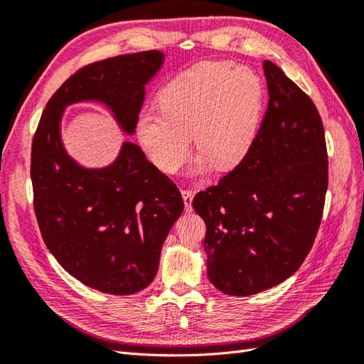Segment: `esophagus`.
<instances>
[{
	"label": "esophagus",
	"mask_w": 364,
	"mask_h": 364,
	"mask_svg": "<svg viewBox=\"0 0 364 364\" xmlns=\"http://www.w3.org/2000/svg\"><path fill=\"white\" fill-rule=\"evenodd\" d=\"M182 198H183V203H185V212H191L193 207V198H195V191L190 190V188H183L182 190Z\"/></svg>",
	"instance_id": "34e87169"
}]
</instances>
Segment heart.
I'll return each mask as SVG.
<instances>
[{
  "instance_id": "b5f03b06",
  "label": "heart",
  "mask_w": 364,
  "mask_h": 364,
  "mask_svg": "<svg viewBox=\"0 0 364 364\" xmlns=\"http://www.w3.org/2000/svg\"><path fill=\"white\" fill-rule=\"evenodd\" d=\"M263 88L252 70L204 62L169 82L159 109L143 110L136 139L151 164L174 174L190 156L191 134L200 152L196 169H232L254 146L262 119Z\"/></svg>"
}]
</instances>
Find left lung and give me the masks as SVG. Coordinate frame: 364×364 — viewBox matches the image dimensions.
Listing matches in <instances>:
<instances>
[{
  "instance_id": "left-lung-1",
  "label": "left lung",
  "mask_w": 364,
  "mask_h": 364,
  "mask_svg": "<svg viewBox=\"0 0 364 364\" xmlns=\"http://www.w3.org/2000/svg\"><path fill=\"white\" fill-rule=\"evenodd\" d=\"M263 71L269 101L252 149L193 199L207 225V276L229 296L264 291L301 268L316 238L328 185L316 106L276 63L264 60Z\"/></svg>"
}]
</instances>
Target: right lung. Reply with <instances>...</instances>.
Instances as JSON below:
<instances>
[{"label":"right lung","mask_w":364,"mask_h":364,"mask_svg":"<svg viewBox=\"0 0 364 364\" xmlns=\"http://www.w3.org/2000/svg\"><path fill=\"white\" fill-rule=\"evenodd\" d=\"M164 62L141 51L79 68L46 102L32 139L34 212L46 247L73 277L107 294H134L154 280L161 245L183 212L176 183L134 143L107 168L85 169L60 141V117L71 102L96 100L135 131L144 84Z\"/></svg>","instance_id":"add662e5"}]
</instances>
